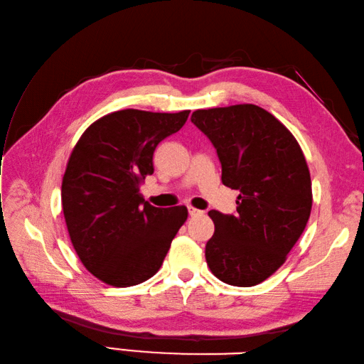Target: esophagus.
<instances>
[{"mask_svg": "<svg viewBox=\"0 0 364 364\" xmlns=\"http://www.w3.org/2000/svg\"><path fill=\"white\" fill-rule=\"evenodd\" d=\"M188 210H189V215L191 217H196V215H201L203 214V210L196 209V208H192V206H188Z\"/></svg>", "mask_w": 364, "mask_h": 364, "instance_id": "34e87169", "label": "esophagus"}]
</instances>
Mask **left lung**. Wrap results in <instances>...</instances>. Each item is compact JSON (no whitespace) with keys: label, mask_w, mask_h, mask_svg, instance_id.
<instances>
[{"label":"left lung","mask_w":364,"mask_h":364,"mask_svg":"<svg viewBox=\"0 0 364 364\" xmlns=\"http://www.w3.org/2000/svg\"><path fill=\"white\" fill-rule=\"evenodd\" d=\"M222 164V183L239 191L235 214L209 210L215 225L208 267L235 287L257 285L281 267L306 230L310 172L298 141L267 109L252 104L197 109Z\"/></svg>","instance_id":"8db88e82"}]
</instances>
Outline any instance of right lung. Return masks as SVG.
<instances>
[{
	"instance_id": "right-lung-1",
	"label": "right lung",
	"mask_w": 364,
	"mask_h": 364,
	"mask_svg": "<svg viewBox=\"0 0 364 364\" xmlns=\"http://www.w3.org/2000/svg\"><path fill=\"white\" fill-rule=\"evenodd\" d=\"M189 113L121 109L92 122L75 144L62 181L65 222L82 264L108 285L154 276L188 218L186 206H151L139 184L154 173L158 144Z\"/></svg>"
}]
</instances>
